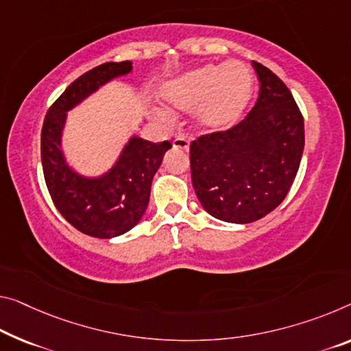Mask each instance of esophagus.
Listing matches in <instances>:
<instances>
[{
  "mask_svg": "<svg viewBox=\"0 0 351 351\" xmlns=\"http://www.w3.org/2000/svg\"><path fill=\"white\" fill-rule=\"evenodd\" d=\"M172 145H174V149L188 150V147H190V141H188L185 136H177L174 141H172Z\"/></svg>",
  "mask_w": 351,
  "mask_h": 351,
  "instance_id": "esophagus-1",
  "label": "esophagus"
}]
</instances>
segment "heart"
<instances>
[{"mask_svg": "<svg viewBox=\"0 0 351 351\" xmlns=\"http://www.w3.org/2000/svg\"><path fill=\"white\" fill-rule=\"evenodd\" d=\"M252 89L251 69L240 61H229L185 73L166 86L163 95L179 110H197V121L207 130H224L245 111ZM160 116L168 117V112L160 111Z\"/></svg>", "mask_w": 351, "mask_h": 351, "instance_id": "obj_1", "label": "heart"}]
</instances>
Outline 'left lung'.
<instances>
[{
  "label": "left lung",
  "mask_w": 351,
  "mask_h": 351,
  "mask_svg": "<svg viewBox=\"0 0 351 351\" xmlns=\"http://www.w3.org/2000/svg\"><path fill=\"white\" fill-rule=\"evenodd\" d=\"M261 90L243 121L201 134L190 145L191 180L202 207L226 223L246 224L281 204L304 149V119L287 86L252 61Z\"/></svg>",
  "instance_id": "1"
}]
</instances>
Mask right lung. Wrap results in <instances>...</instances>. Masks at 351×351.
<instances>
[{"mask_svg":"<svg viewBox=\"0 0 351 351\" xmlns=\"http://www.w3.org/2000/svg\"><path fill=\"white\" fill-rule=\"evenodd\" d=\"M132 70L130 61L105 62L83 73L58 97L40 134L42 169L51 201L75 229L97 239L125 234L138 224L149 204L150 186L169 141L132 138L114 168L99 179H84L69 169L61 152L66 111L111 78Z\"/></svg>","mask_w":351,"mask_h":351,"instance_id":"1","label":"right lung"}]
</instances>
